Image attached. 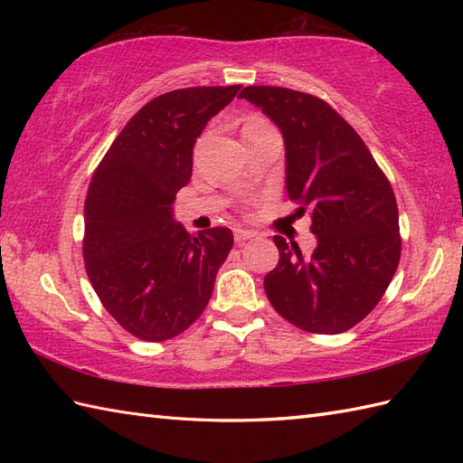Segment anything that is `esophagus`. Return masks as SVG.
I'll return each mask as SVG.
<instances>
[{"label":"esophagus","mask_w":463,"mask_h":463,"mask_svg":"<svg viewBox=\"0 0 463 463\" xmlns=\"http://www.w3.org/2000/svg\"><path fill=\"white\" fill-rule=\"evenodd\" d=\"M254 237H257V232L247 231V229H237V231H234V241H237V242H247V241H250Z\"/></svg>","instance_id":"obj_1"}]
</instances>
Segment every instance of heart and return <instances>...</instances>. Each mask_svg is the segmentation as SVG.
<instances>
[{
  "label": "heart",
  "instance_id": "1",
  "mask_svg": "<svg viewBox=\"0 0 463 463\" xmlns=\"http://www.w3.org/2000/svg\"><path fill=\"white\" fill-rule=\"evenodd\" d=\"M260 125H267V123L260 119H250L247 125H244V129H250V127H260Z\"/></svg>",
  "mask_w": 463,
  "mask_h": 463
}]
</instances>
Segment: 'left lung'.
<instances>
[{"instance_id": "obj_1", "label": "left lung", "mask_w": 463, "mask_h": 463, "mask_svg": "<svg viewBox=\"0 0 463 463\" xmlns=\"http://www.w3.org/2000/svg\"><path fill=\"white\" fill-rule=\"evenodd\" d=\"M247 99L279 127L287 193L304 213L317 249L274 237L279 264L264 292L282 318L314 334H340L366 318L400 262L394 191L360 135L328 103L284 87H244Z\"/></svg>"}]
</instances>
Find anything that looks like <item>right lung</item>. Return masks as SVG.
I'll return each instance as SVG.
<instances>
[{"label":"right lung","mask_w":463,"mask_h":463,"mask_svg":"<svg viewBox=\"0 0 463 463\" xmlns=\"http://www.w3.org/2000/svg\"><path fill=\"white\" fill-rule=\"evenodd\" d=\"M241 85L189 87L155 97L123 127L85 199L83 259L107 312L149 342L169 340L201 317L232 231L189 234L173 204L191 181L196 137Z\"/></svg>","instance_id":"right-lung-1"}]
</instances>
